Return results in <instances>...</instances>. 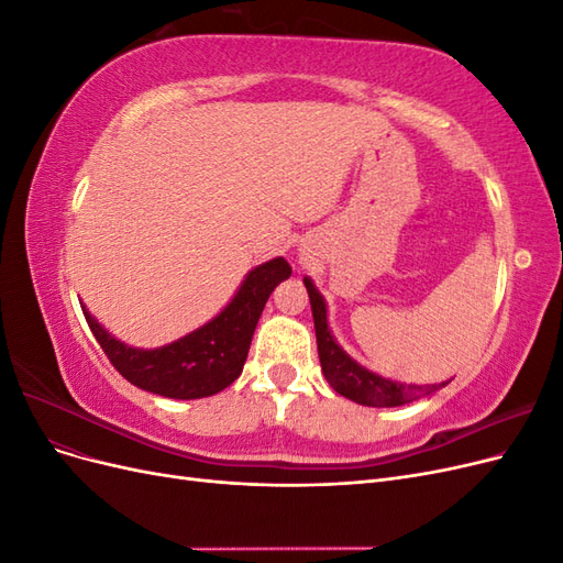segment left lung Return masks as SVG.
Instances as JSON below:
<instances>
[{"label":"left lung","instance_id":"left-lung-1","mask_svg":"<svg viewBox=\"0 0 563 563\" xmlns=\"http://www.w3.org/2000/svg\"><path fill=\"white\" fill-rule=\"evenodd\" d=\"M305 288H308L310 305H312V317H314V333H317V350H319V362L321 371L327 376L329 385L356 404L362 406H376V408H391V406H404L408 401H416L430 391L446 387V383L439 385H404L397 380H389L378 376V373L368 371L360 362H354L352 356L335 343V338L329 329V317H327V300L317 291L310 277H305Z\"/></svg>","mask_w":563,"mask_h":563}]
</instances>
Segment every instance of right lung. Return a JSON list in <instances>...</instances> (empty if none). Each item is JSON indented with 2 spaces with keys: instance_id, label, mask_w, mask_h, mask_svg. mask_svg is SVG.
Instances as JSON below:
<instances>
[{
  "instance_id": "add662e5",
  "label": "right lung",
  "mask_w": 563,
  "mask_h": 563,
  "mask_svg": "<svg viewBox=\"0 0 563 563\" xmlns=\"http://www.w3.org/2000/svg\"><path fill=\"white\" fill-rule=\"evenodd\" d=\"M288 277L291 265L282 255L253 267L240 291L211 321L155 350L131 347L117 340L100 327L87 305H81V312L98 345L131 385L168 399H201L218 395L242 376L255 323L269 294Z\"/></svg>"
}]
</instances>
